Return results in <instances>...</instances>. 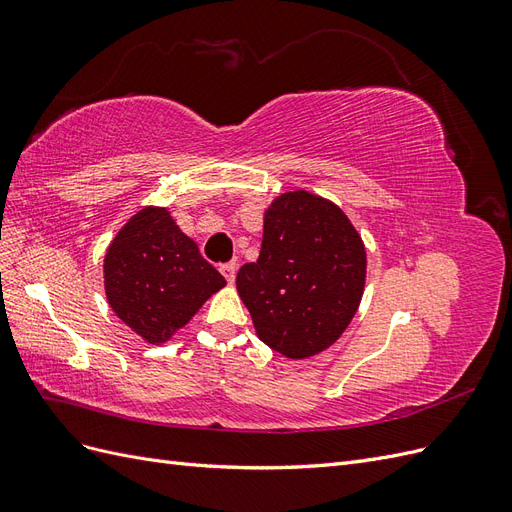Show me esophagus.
Segmentation results:
<instances>
[{"mask_svg": "<svg viewBox=\"0 0 512 512\" xmlns=\"http://www.w3.org/2000/svg\"><path fill=\"white\" fill-rule=\"evenodd\" d=\"M220 271L226 277V282H230V284L235 282V275H237V265H235V262H226V265L220 267Z\"/></svg>", "mask_w": 512, "mask_h": 512, "instance_id": "obj_1", "label": "esophagus"}]
</instances>
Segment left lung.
Masks as SVG:
<instances>
[{
	"instance_id": "left-lung-1",
	"label": "left lung",
	"mask_w": 512,
	"mask_h": 512,
	"mask_svg": "<svg viewBox=\"0 0 512 512\" xmlns=\"http://www.w3.org/2000/svg\"><path fill=\"white\" fill-rule=\"evenodd\" d=\"M365 267V245L342 209L305 190L286 192L265 211L260 256L239 269L237 292L262 342L307 359L346 331Z\"/></svg>"
}]
</instances>
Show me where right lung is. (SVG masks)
<instances>
[{
    "label": "right lung",
    "instance_id": "add662e5",
    "mask_svg": "<svg viewBox=\"0 0 512 512\" xmlns=\"http://www.w3.org/2000/svg\"><path fill=\"white\" fill-rule=\"evenodd\" d=\"M224 286L162 207L132 215L104 256L108 305L149 344L168 342Z\"/></svg>",
    "mask_w": 512,
    "mask_h": 512
}]
</instances>
